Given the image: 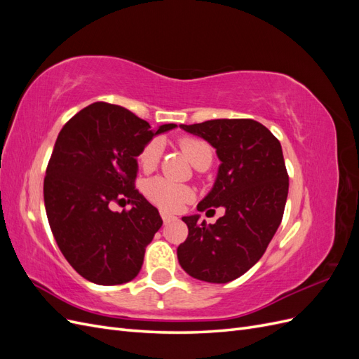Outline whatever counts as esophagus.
<instances>
[{
    "label": "esophagus",
    "mask_w": 359,
    "mask_h": 359,
    "mask_svg": "<svg viewBox=\"0 0 359 359\" xmlns=\"http://www.w3.org/2000/svg\"><path fill=\"white\" fill-rule=\"evenodd\" d=\"M161 219H163V223H170V222H173V220H177V217L169 214V212L161 211Z\"/></svg>",
    "instance_id": "1"
}]
</instances>
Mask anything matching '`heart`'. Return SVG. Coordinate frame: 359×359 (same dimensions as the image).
Instances as JSON below:
<instances>
[{"label": "heart", "instance_id": "heart-1", "mask_svg": "<svg viewBox=\"0 0 359 359\" xmlns=\"http://www.w3.org/2000/svg\"><path fill=\"white\" fill-rule=\"evenodd\" d=\"M180 147L184 151V154H186L187 158L191 161V165L194 168L199 165V161L203 157L211 154L210 147L201 139L184 137L180 140ZM160 154H161L160 140L157 139L149 140V142L140 149V153L137 154V163L140 169L145 172L156 169V166L158 165ZM144 193L151 202L158 206V208L166 210V211H177L184 203L191 199V190L187 186H184V184H177L161 177L147 181L144 186Z\"/></svg>", "mask_w": 359, "mask_h": 359}]
</instances>
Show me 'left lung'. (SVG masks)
Returning <instances> with one entry per match:
<instances>
[{
  "mask_svg": "<svg viewBox=\"0 0 359 359\" xmlns=\"http://www.w3.org/2000/svg\"><path fill=\"white\" fill-rule=\"evenodd\" d=\"M180 127L215 148L222 161L219 175L198 211L223 206L224 215L208 226L199 215L182 217L189 236L177 250L178 262L194 278L227 283L264 256L283 219L289 190L283 151L278 139L255 119H211Z\"/></svg>",
  "mask_w": 359,
  "mask_h": 359,
  "instance_id": "1",
  "label": "left lung"
}]
</instances>
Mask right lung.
<instances>
[{"mask_svg":"<svg viewBox=\"0 0 359 359\" xmlns=\"http://www.w3.org/2000/svg\"><path fill=\"white\" fill-rule=\"evenodd\" d=\"M157 132L126 107L95 102L64 124L43 182L53 238L78 274L95 285L133 280L161 217L135 187L136 157ZM133 208L114 213V203Z\"/></svg>","mask_w":359,"mask_h":359,"instance_id":"obj_1","label":"right lung"}]
</instances>
